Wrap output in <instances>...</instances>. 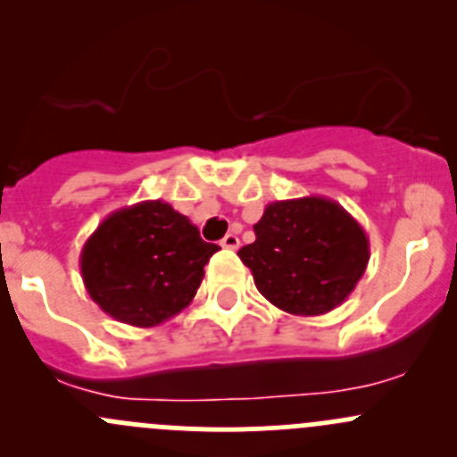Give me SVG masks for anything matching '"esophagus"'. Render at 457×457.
Instances as JSON below:
<instances>
[{"instance_id": "1", "label": "esophagus", "mask_w": 457, "mask_h": 457, "mask_svg": "<svg viewBox=\"0 0 457 457\" xmlns=\"http://www.w3.org/2000/svg\"><path fill=\"white\" fill-rule=\"evenodd\" d=\"M238 243H241V241H238L237 234L229 232V234H225V238H223V241H220V245H223L225 250H237Z\"/></svg>"}]
</instances>
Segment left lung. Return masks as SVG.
Masks as SVG:
<instances>
[{
    "label": "left lung",
    "mask_w": 457,
    "mask_h": 457,
    "mask_svg": "<svg viewBox=\"0 0 457 457\" xmlns=\"http://www.w3.org/2000/svg\"><path fill=\"white\" fill-rule=\"evenodd\" d=\"M238 256L256 289L278 310L320 316L356 289L370 262V238L340 203L325 196L274 201Z\"/></svg>",
    "instance_id": "1"
}]
</instances>
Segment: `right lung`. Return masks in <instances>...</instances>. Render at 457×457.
I'll list each match as a JSON object with an SVG mask.
<instances>
[{
  "label": "right lung",
  "instance_id": "right-lung-1",
  "mask_svg": "<svg viewBox=\"0 0 457 457\" xmlns=\"http://www.w3.org/2000/svg\"><path fill=\"white\" fill-rule=\"evenodd\" d=\"M219 250L170 203L141 201L108 214L90 234L79 256L81 278L114 320L156 327L190 305L203 267Z\"/></svg>",
  "mask_w": 457,
  "mask_h": 457
}]
</instances>
